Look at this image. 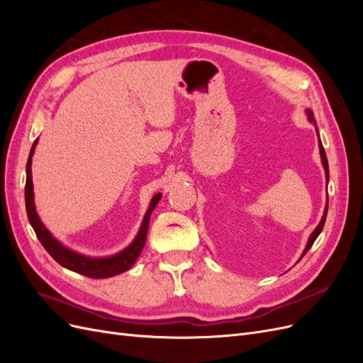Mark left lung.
<instances>
[{
    "instance_id": "1",
    "label": "left lung",
    "mask_w": 363,
    "mask_h": 363,
    "mask_svg": "<svg viewBox=\"0 0 363 363\" xmlns=\"http://www.w3.org/2000/svg\"><path fill=\"white\" fill-rule=\"evenodd\" d=\"M309 116H311V121H313V113L312 112H309ZM318 131V130H316ZM320 152H321V159H323V164H324V169H325V175H327V182H328V162H327V157H325V151H324V147H323V144H321V140H320ZM327 208H328V206H325V211H324V215H323V218H321V223L318 224V227L313 230V233L311 235V238H309V242H307V245H306V250H304V252H303V256L306 255L307 251H309V248L313 245V242L316 240V238H318V235L321 233V230H323V227H324V223H325V216H327ZM301 256V257H303Z\"/></svg>"
}]
</instances>
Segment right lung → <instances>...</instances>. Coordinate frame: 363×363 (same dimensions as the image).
<instances>
[{"label":"right lung","instance_id":"obj_1","mask_svg":"<svg viewBox=\"0 0 363 363\" xmlns=\"http://www.w3.org/2000/svg\"><path fill=\"white\" fill-rule=\"evenodd\" d=\"M36 144H38V139L35 140V144H33V147L30 150L28 160H27L26 208H27L28 221H30L33 230H35V233H36L38 239L40 240L43 248H45L48 251V255L57 263H60L62 267H65L67 269H71L74 272L83 274V276L91 277V279H108V277L118 276V274L130 269L131 267H133V263L136 262L142 248H144V245H145L148 225H150V216H151V212L155 211V207L157 206L162 195L157 194L152 196V200H151L148 211L144 216V221H142V225H140V230H139L136 239L125 250L118 252L116 256L104 257V259H92V257H86L83 255H79V252L65 248L59 242V240L54 239L52 235L45 228V225L40 223V219L36 213L35 201H33V182H31V156H33V152H35Z\"/></svg>","mask_w":363,"mask_h":363}]
</instances>
